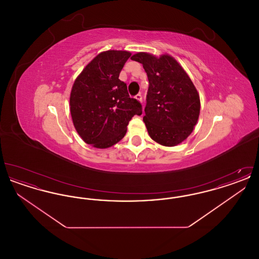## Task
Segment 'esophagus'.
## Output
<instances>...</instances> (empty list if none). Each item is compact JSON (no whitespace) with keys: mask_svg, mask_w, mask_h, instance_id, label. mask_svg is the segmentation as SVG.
Returning a JSON list of instances; mask_svg holds the SVG:
<instances>
[{"mask_svg":"<svg viewBox=\"0 0 259 259\" xmlns=\"http://www.w3.org/2000/svg\"><path fill=\"white\" fill-rule=\"evenodd\" d=\"M135 98L137 99L139 102H141V103L143 102V97H142V95H141V94H137L135 96Z\"/></svg>","mask_w":259,"mask_h":259,"instance_id":"34e87169","label":"esophagus"}]
</instances>
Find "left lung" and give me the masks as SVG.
<instances>
[{"label":"left lung","instance_id":"obj_1","mask_svg":"<svg viewBox=\"0 0 259 259\" xmlns=\"http://www.w3.org/2000/svg\"><path fill=\"white\" fill-rule=\"evenodd\" d=\"M132 60L143 64L148 90L144 122L148 135L165 147H175L193 131L200 113V97L183 67L168 54L156 57L138 52Z\"/></svg>","mask_w":259,"mask_h":259}]
</instances>
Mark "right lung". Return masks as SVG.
I'll list each match as a JSON object with an SVG mask.
<instances>
[{
  "label": "right lung",
  "mask_w": 259,
  "mask_h": 259,
  "mask_svg": "<svg viewBox=\"0 0 259 259\" xmlns=\"http://www.w3.org/2000/svg\"><path fill=\"white\" fill-rule=\"evenodd\" d=\"M131 56L125 50H107L89 62L75 78L70 96L74 128L92 147L110 148L123 138L127 125L142 105L130 98L127 85L118 77Z\"/></svg>",
  "instance_id": "1"
}]
</instances>
